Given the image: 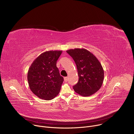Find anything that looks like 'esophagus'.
I'll use <instances>...</instances> for the list:
<instances>
[{
    "label": "esophagus",
    "instance_id": "1",
    "mask_svg": "<svg viewBox=\"0 0 134 134\" xmlns=\"http://www.w3.org/2000/svg\"><path fill=\"white\" fill-rule=\"evenodd\" d=\"M68 80V77H64V81H65V82H67Z\"/></svg>",
    "mask_w": 134,
    "mask_h": 134
}]
</instances>
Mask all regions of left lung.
Masks as SVG:
<instances>
[{
  "label": "left lung",
  "mask_w": 134,
  "mask_h": 134,
  "mask_svg": "<svg viewBox=\"0 0 134 134\" xmlns=\"http://www.w3.org/2000/svg\"><path fill=\"white\" fill-rule=\"evenodd\" d=\"M66 52L77 66L79 80L73 86L76 93L89 97L100 90L104 80V70L99 60L92 53L84 48L69 49Z\"/></svg>",
  "instance_id": "left-lung-1"
}]
</instances>
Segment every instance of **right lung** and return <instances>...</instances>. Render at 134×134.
Instances as JSON below:
<instances>
[{
  "label": "right lung",
  "mask_w": 134,
  "mask_h": 134,
  "mask_svg": "<svg viewBox=\"0 0 134 134\" xmlns=\"http://www.w3.org/2000/svg\"><path fill=\"white\" fill-rule=\"evenodd\" d=\"M62 50H50L41 53L33 62L27 72L31 91L40 99L50 100L60 91L64 78L57 67Z\"/></svg>",
  "instance_id": "add662e5"
}]
</instances>
